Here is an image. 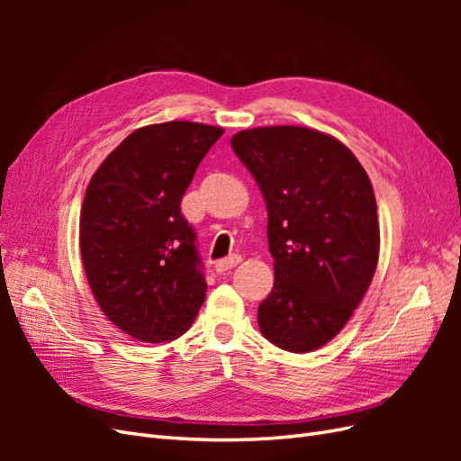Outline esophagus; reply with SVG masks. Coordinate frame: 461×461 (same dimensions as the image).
Instances as JSON below:
<instances>
[{"label":"esophagus","mask_w":461,"mask_h":461,"mask_svg":"<svg viewBox=\"0 0 461 461\" xmlns=\"http://www.w3.org/2000/svg\"><path fill=\"white\" fill-rule=\"evenodd\" d=\"M242 261V258L240 256H229V258H222V259H219V261H215V271L217 273H222V271H229V269H232V267H236V265H239Z\"/></svg>","instance_id":"obj_1"}]
</instances>
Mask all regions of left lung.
Returning <instances> with one entry per match:
<instances>
[{"label":"left lung","mask_w":461,"mask_h":461,"mask_svg":"<svg viewBox=\"0 0 461 461\" xmlns=\"http://www.w3.org/2000/svg\"><path fill=\"white\" fill-rule=\"evenodd\" d=\"M267 205L275 285L258 308L265 339L305 354L330 342L373 281L381 232L371 180L337 138L258 127L230 138Z\"/></svg>","instance_id":"8db88e82"}]
</instances>
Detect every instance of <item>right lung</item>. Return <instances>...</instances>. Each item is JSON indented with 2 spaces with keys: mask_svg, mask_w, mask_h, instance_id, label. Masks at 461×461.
Wrapping results in <instances>:
<instances>
[{
  "mask_svg": "<svg viewBox=\"0 0 461 461\" xmlns=\"http://www.w3.org/2000/svg\"><path fill=\"white\" fill-rule=\"evenodd\" d=\"M169 121L136 129L90 178L80 209V254L105 317L140 342L185 334L205 300V278L180 200L221 134Z\"/></svg>",
  "mask_w": 461,
  "mask_h": 461,
  "instance_id": "1",
  "label": "right lung"
}]
</instances>
